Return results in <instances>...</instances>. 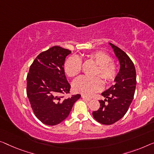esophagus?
<instances>
[{"label":"esophagus","mask_w":154,"mask_h":154,"mask_svg":"<svg viewBox=\"0 0 154 154\" xmlns=\"http://www.w3.org/2000/svg\"><path fill=\"white\" fill-rule=\"evenodd\" d=\"M82 99H84L85 100H87V101H90L91 100V98H89V97H86V96H84V95H82Z\"/></svg>","instance_id":"34e87169"}]
</instances>
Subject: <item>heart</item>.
<instances>
[{
    "label": "heart",
    "instance_id": "obj_1",
    "mask_svg": "<svg viewBox=\"0 0 154 154\" xmlns=\"http://www.w3.org/2000/svg\"><path fill=\"white\" fill-rule=\"evenodd\" d=\"M88 58L98 65L93 74L95 77H78L73 82L72 87L77 93L91 96L103 88V82L100 77L106 83H112L118 76L119 68L117 64L112 61V57L103 51L92 52L89 54ZM82 66V61L79 57L71 56L64 63V71L68 77H74L81 72Z\"/></svg>",
    "mask_w": 154,
    "mask_h": 154
}]
</instances>
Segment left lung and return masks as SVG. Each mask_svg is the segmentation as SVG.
Instances as JSON below:
<instances>
[{"instance_id": "left-lung-1", "label": "left lung", "mask_w": 154, "mask_h": 154, "mask_svg": "<svg viewBox=\"0 0 154 154\" xmlns=\"http://www.w3.org/2000/svg\"><path fill=\"white\" fill-rule=\"evenodd\" d=\"M120 63V69L115 79L116 84L103 92L106 98L99 100L100 109L93 112V118L102 125H113L127 113L134 99L136 86V72L129 57L113 43H109Z\"/></svg>"}]
</instances>
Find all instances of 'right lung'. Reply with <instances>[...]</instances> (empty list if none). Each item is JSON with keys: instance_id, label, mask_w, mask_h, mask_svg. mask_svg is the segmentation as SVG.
<instances>
[{"instance_id": "right-lung-1", "label": "right lung", "mask_w": 154, "mask_h": 154, "mask_svg": "<svg viewBox=\"0 0 154 154\" xmlns=\"http://www.w3.org/2000/svg\"><path fill=\"white\" fill-rule=\"evenodd\" d=\"M71 51L53 46L36 57L27 75V95L36 118L45 125L54 126L69 115L73 104L81 95L63 98L70 93V85L64 72L66 57Z\"/></svg>"}]
</instances>
